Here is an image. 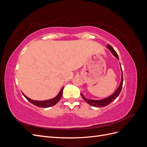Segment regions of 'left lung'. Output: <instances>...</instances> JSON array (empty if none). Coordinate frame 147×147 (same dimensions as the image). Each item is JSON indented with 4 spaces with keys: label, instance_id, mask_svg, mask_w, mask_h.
Here are the masks:
<instances>
[{
    "label": "left lung",
    "instance_id": "left-lung-1",
    "mask_svg": "<svg viewBox=\"0 0 147 147\" xmlns=\"http://www.w3.org/2000/svg\"><path fill=\"white\" fill-rule=\"evenodd\" d=\"M107 48L109 50H110V52L112 53V54L115 57H116V58H117L118 60H119L118 55L117 53V52L115 51L114 49L112 47H111L110 45H109V44L107 45ZM120 67H121V65H120ZM121 83H120L118 88H117V90L115 91V92L113 93L112 95H111L109 97H106V98L101 99V100H93V99H86V97L83 95V94H82V93H81V95L83 98V99L84 100V101H86L87 103L88 104H90V105L93 106V107H105L107 105L110 104L112 101H113L119 96L120 92H121V91L122 86H123V71H122L121 67Z\"/></svg>",
    "mask_w": 147,
    "mask_h": 147
}]
</instances>
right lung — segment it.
Returning <instances> with one entry per match:
<instances>
[{
	"label": "right lung",
	"mask_w": 147,
	"mask_h": 147,
	"mask_svg": "<svg viewBox=\"0 0 147 147\" xmlns=\"http://www.w3.org/2000/svg\"><path fill=\"white\" fill-rule=\"evenodd\" d=\"M63 89H64V88L61 89V90L59 92V94H57L55 97H54V98L49 99V100H32V99L29 98V97H28L24 94H23V92L22 93H23V96L25 97V98L27 100H28L30 102V103H32V104L35 105V106L38 107L47 108V107H50L55 105L59 101V100L61 99V97H62V95H63Z\"/></svg>",
	"instance_id": "obj_1"
}]
</instances>
